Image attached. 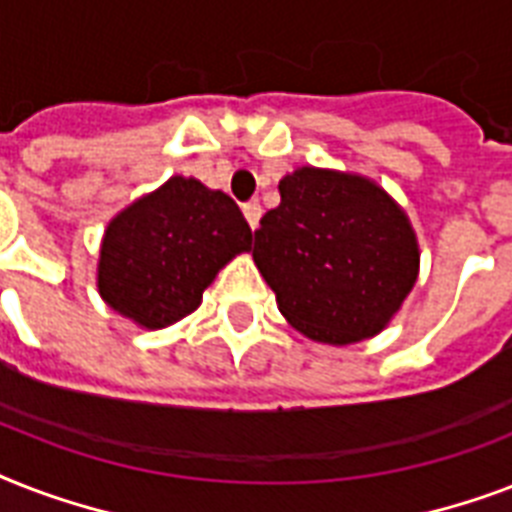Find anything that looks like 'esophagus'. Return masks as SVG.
Masks as SVG:
<instances>
[{
  "instance_id": "esophagus-1",
  "label": "esophagus",
  "mask_w": 512,
  "mask_h": 512,
  "mask_svg": "<svg viewBox=\"0 0 512 512\" xmlns=\"http://www.w3.org/2000/svg\"><path fill=\"white\" fill-rule=\"evenodd\" d=\"M244 217H247L249 228L255 231L257 225H260V217H263V207H260V201H247V204H244Z\"/></svg>"
}]
</instances>
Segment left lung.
<instances>
[{
	"instance_id": "8db88e82",
	"label": "left lung",
	"mask_w": 512,
	"mask_h": 512,
	"mask_svg": "<svg viewBox=\"0 0 512 512\" xmlns=\"http://www.w3.org/2000/svg\"><path fill=\"white\" fill-rule=\"evenodd\" d=\"M255 231L257 268L281 313L319 342L377 335L417 281V241L398 204L358 175L303 167Z\"/></svg>"
}]
</instances>
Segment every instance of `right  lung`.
Returning a JSON list of instances; mask_svg holds the SVG:
<instances>
[{
	"mask_svg": "<svg viewBox=\"0 0 512 512\" xmlns=\"http://www.w3.org/2000/svg\"><path fill=\"white\" fill-rule=\"evenodd\" d=\"M247 249L252 231L228 193L170 177L108 225L100 295L140 327L162 329L196 311L215 273Z\"/></svg>",
	"mask_w": 512,
	"mask_h": 512,
	"instance_id": "obj_1",
	"label": "right lung"
}]
</instances>
